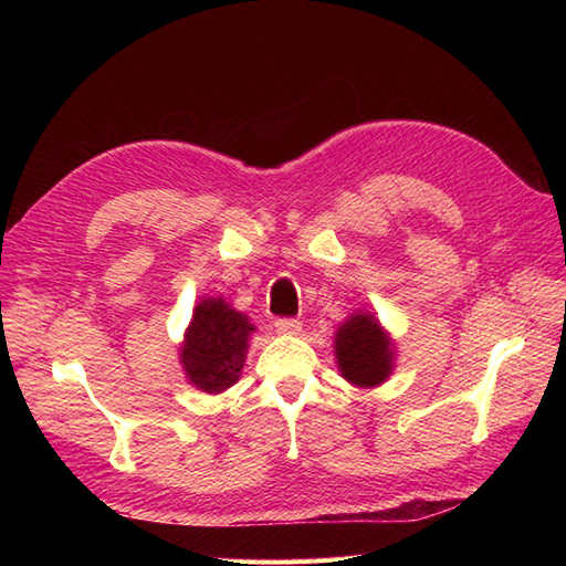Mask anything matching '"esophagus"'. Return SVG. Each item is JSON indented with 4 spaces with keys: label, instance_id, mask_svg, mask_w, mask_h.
Listing matches in <instances>:
<instances>
[{
    "label": "esophagus",
    "instance_id": "34e87169",
    "mask_svg": "<svg viewBox=\"0 0 566 566\" xmlns=\"http://www.w3.org/2000/svg\"><path fill=\"white\" fill-rule=\"evenodd\" d=\"M274 331L282 333V335H296L298 331H302V323H298L296 318H276Z\"/></svg>",
    "mask_w": 566,
    "mask_h": 566
}]
</instances>
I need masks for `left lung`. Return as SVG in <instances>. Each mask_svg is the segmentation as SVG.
<instances>
[{
  "mask_svg": "<svg viewBox=\"0 0 566 566\" xmlns=\"http://www.w3.org/2000/svg\"><path fill=\"white\" fill-rule=\"evenodd\" d=\"M335 365L357 389H375L391 377L396 343L371 311H355L335 331Z\"/></svg>",
  "mask_w": 566,
  "mask_h": 566,
  "instance_id": "1",
  "label": "left lung"
}]
</instances>
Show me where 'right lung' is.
I'll return each mask as SVG.
<instances>
[{"mask_svg":"<svg viewBox=\"0 0 566 566\" xmlns=\"http://www.w3.org/2000/svg\"><path fill=\"white\" fill-rule=\"evenodd\" d=\"M252 333L255 326L243 311L223 296H203L179 343V365L191 387L207 394L231 389L243 371Z\"/></svg>","mask_w":566,"mask_h":566,"instance_id":"right-lung-1","label":"right lung"}]
</instances>
